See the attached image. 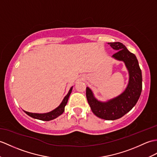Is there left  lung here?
I'll use <instances>...</instances> for the list:
<instances>
[{
  "label": "left lung",
  "instance_id": "obj_1",
  "mask_svg": "<svg viewBox=\"0 0 157 157\" xmlns=\"http://www.w3.org/2000/svg\"><path fill=\"white\" fill-rule=\"evenodd\" d=\"M117 51L112 57L123 61L129 72L128 86L122 94L107 102H101L94 98L89 87H86V98L92 111L98 118L114 120L122 117L136 105L142 92V72L135 55L130 53L122 43H108Z\"/></svg>",
  "mask_w": 157,
  "mask_h": 157
}]
</instances>
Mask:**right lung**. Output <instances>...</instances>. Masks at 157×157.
I'll list each match as a JSON object with an SVG mask.
<instances>
[{"label":"right lung","mask_w":157,"mask_h":157,"mask_svg":"<svg viewBox=\"0 0 157 157\" xmlns=\"http://www.w3.org/2000/svg\"><path fill=\"white\" fill-rule=\"evenodd\" d=\"M72 87H71V89L70 90V91H69L68 94L64 98V99L63 100V101H62L61 104L56 109H55L54 110L48 113H45V114H37V113H31L26 111H24V112L26 113L27 115L31 116L32 118L38 119L40 120H43V121H49V120L56 118L57 117H58V116L63 114V112H64L65 106L66 105L67 103L68 98L70 96V94L71 93Z\"/></svg>","instance_id":"1"}]
</instances>
